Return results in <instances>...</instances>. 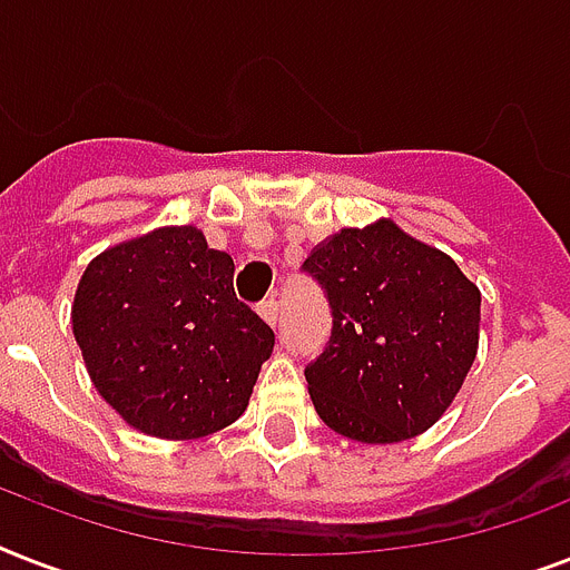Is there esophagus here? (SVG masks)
<instances>
[{"instance_id":"34e87169","label":"esophagus","mask_w":570,"mask_h":570,"mask_svg":"<svg viewBox=\"0 0 570 570\" xmlns=\"http://www.w3.org/2000/svg\"><path fill=\"white\" fill-rule=\"evenodd\" d=\"M259 316H263V320H266L272 328H277V322H281V302H275V298H272V302L259 304Z\"/></svg>"}]
</instances>
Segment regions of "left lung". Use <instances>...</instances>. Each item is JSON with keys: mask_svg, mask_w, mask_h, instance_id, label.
Masks as SVG:
<instances>
[{"mask_svg": "<svg viewBox=\"0 0 570 570\" xmlns=\"http://www.w3.org/2000/svg\"><path fill=\"white\" fill-rule=\"evenodd\" d=\"M304 272L334 320L328 346L304 370L322 423L361 443L432 429L476 361L479 286L390 218L328 236Z\"/></svg>", "mask_w": 570, "mask_h": 570, "instance_id": "obj_1", "label": "left lung"}]
</instances>
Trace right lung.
Listing matches in <instances>:
<instances>
[{"instance_id":"right-lung-1","label":"right lung","mask_w":570,"mask_h":570,"mask_svg":"<svg viewBox=\"0 0 570 570\" xmlns=\"http://www.w3.org/2000/svg\"><path fill=\"white\" fill-rule=\"evenodd\" d=\"M70 322L97 393L163 441L236 423L275 348L272 328L233 293V259L191 224L97 254Z\"/></svg>"}]
</instances>
